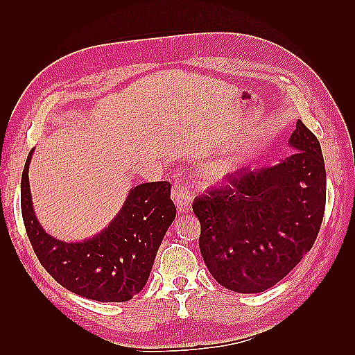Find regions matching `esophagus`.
Here are the masks:
<instances>
[{"label": "esophagus", "mask_w": 355, "mask_h": 355, "mask_svg": "<svg viewBox=\"0 0 355 355\" xmlns=\"http://www.w3.org/2000/svg\"><path fill=\"white\" fill-rule=\"evenodd\" d=\"M172 200L175 202V206L178 209L180 214H186L189 212L192 207V200L193 195L191 192L189 187L183 183H177L172 187Z\"/></svg>", "instance_id": "esophagus-1"}]
</instances>
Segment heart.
<instances>
[{
    "label": "heart",
    "mask_w": 355,
    "mask_h": 355,
    "mask_svg": "<svg viewBox=\"0 0 355 355\" xmlns=\"http://www.w3.org/2000/svg\"><path fill=\"white\" fill-rule=\"evenodd\" d=\"M239 162L235 157L218 158L205 166V173L209 180H221L238 169Z\"/></svg>",
    "instance_id": "obj_1"
}]
</instances>
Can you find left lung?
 <instances>
[{
	"mask_svg": "<svg viewBox=\"0 0 355 355\" xmlns=\"http://www.w3.org/2000/svg\"><path fill=\"white\" fill-rule=\"evenodd\" d=\"M293 155L258 171L239 169L227 184L193 200L200 250L227 290L262 293L311 250L327 200V172L315 135L297 120Z\"/></svg>",
	"mask_w": 355,
	"mask_h": 355,
	"instance_id": "8db88e82",
	"label": "left lung"
}]
</instances>
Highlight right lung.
Wrapping results in <instances>:
<instances>
[{
  "label": "right lung",
  "mask_w": 355,
  "mask_h": 355,
  "mask_svg": "<svg viewBox=\"0 0 355 355\" xmlns=\"http://www.w3.org/2000/svg\"><path fill=\"white\" fill-rule=\"evenodd\" d=\"M32 149L21 177V212L27 236L42 267L78 296L126 302L146 285L158 247L175 220L168 182L132 187L108 227L79 243L49 235L37 221L28 184Z\"/></svg>",
  "instance_id": "1"
}]
</instances>
